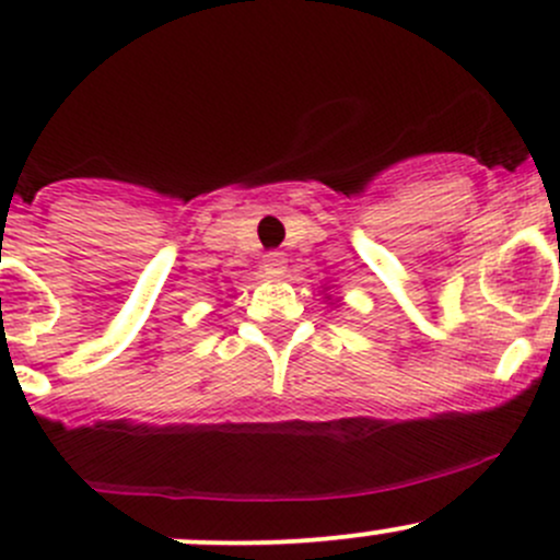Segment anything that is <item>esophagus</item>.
<instances>
[{
	"instance_id": "esophagus-1",
	"label": "esophagus",
	"mask_w": 560,
	"mask_h": 560,
	"mask_svg": "<svg viewBox=\"0 0 560 560\" xmlns=\"http://www.w3.org/2000/svg\"><path fill=\"white\" fill-rule=\"evenodd\" d=\"M284 265H287V254H284V252H265V254H262V268H265V273L279 276L281 270H284Z\"/></svg>"
}]
</instances>
